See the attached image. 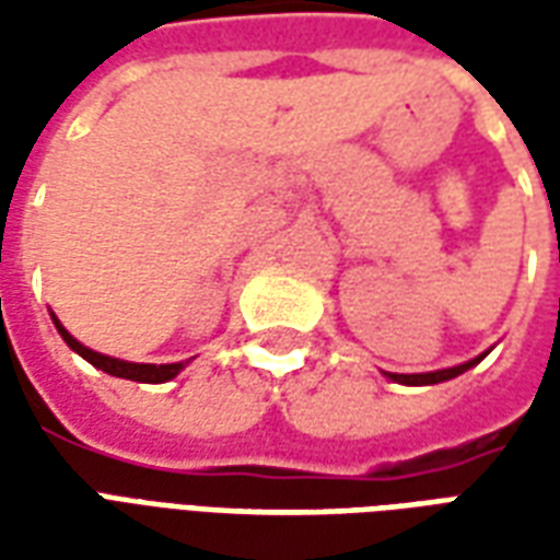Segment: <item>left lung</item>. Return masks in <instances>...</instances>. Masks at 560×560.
<instances>
[{"label":"left lung","mask_w":560,"mask_h":560,"mask_svg":"<svg viewBox=\"0 0 560 560\" xmlns=\"http://www.w3.org/2000/svg\"><path fill=\"white\" fill-rule=\"evenodd\" d=\"M489 353V351H486ZM482 353V357H486ZM482 357H477V360H468V363L462 365H453V369H438V372H422V375H393V372H387L389 381H396V384H408V387H425V384H441V381H450V377H458L462 372H468L470 365H477L482 360Z\"/></svg>","instance_id":"left-lung-1"}]
</instances>
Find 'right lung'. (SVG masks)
<instances>
[{
    "instance_id": "1",
    "label": "right lung",
    "mask_w": 560,
    "mask_h": 560,
    "mask_svg": "<svg viewBox=\"0 0 560 560\" xmlns=\"http://www.w3.org/2000/svg\"><path fill=\"white\" fill-rule=\"evenodd\" d=\"M54 324L71 351H78L80 357L86 360V363H92L95 369H102V372H107V375L126 377V381H140V384H164V381H171V377H176L185 369V363L152 365V363H128V360L104 357V353L92 351V348H86V345H80V341L74 339V336H71V332H68V329L62 327L59 320H56V315H54Z\"/></svg>"
}]
</instances>
